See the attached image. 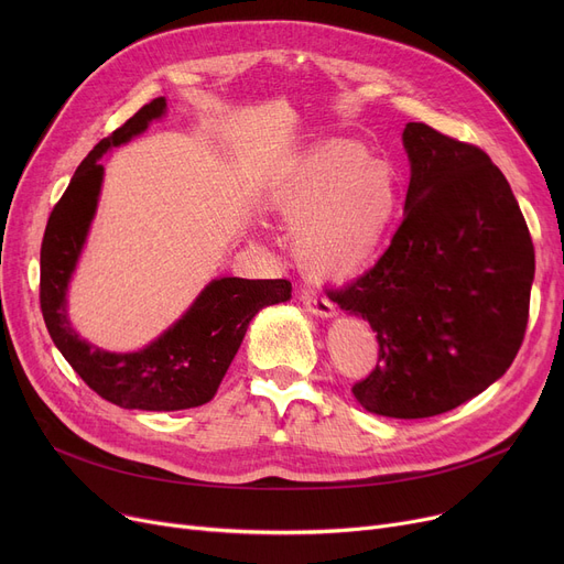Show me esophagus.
<instances>
[{"instance_id": "esophagus-1", "label": "esophagus", "mask_w": 564, "mask_h": 564, "mask_svg": "<svg viewBox=\"0 0 564 564\" xmlns=\"http://www.w3.org/2000/svg\"><path fill=\"white\" fill-rule=\"evenodd\" d=\"M300 300H302V304H304V308L306 311H311V313H315V315H319V317H332V315H336V306L324 297L322 292H317V290H304L302 294H300Z\"/></svg>"}]
</instances>
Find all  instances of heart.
Listing matches in <instances>:
<instances>
[{"label": "heart", "mask_w": 564, "mask_h": 564, "mask_svg": "<svg viewBox=\"0 0 564 564\" xmlns=\"http://www.w3.org/2000/svg\"><path fill=\"white\" fill-rule=\"evenodd\" d=\"M292 226V251L322 279L366 267L389 240L400 194L391 166L361 143L332 141L294 164L270 194Z\"/></svg>", "instance_id": "obj_1"}]
</instances>
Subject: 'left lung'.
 I'll list each match as a JSON object with an SVG mask.
<instances>
[{"label": "left lung", "mask_w": 564, "mask_h": 564, "mask_svg": "<svg viewBox=\"0 0 564 564\" xmlns=\"http://www.w3.org/2000/svg\"><path fill=\"white\" fill-rule=\"evenodd\" d=\"M404 219L375 267L327 297L377 332L364 409L430 419L506 375L523 343L535 249L521 207L482 148L406 123Z\"/></svg>", "instance_id": "8db88e82"}]
</instances>
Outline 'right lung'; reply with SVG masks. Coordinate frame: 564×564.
<instances>
[{
  "instance_id": "right-lung-1",
  "label": "right lung",
  "mask_w": 564,
  "mask_h": 564,
  "mask_svg": "<svg viewBox=\"0 0 564 564\" xmlns=\"http://www.w3.org/2000/svg\"><path fill=\"white\" fill-rule=\"evenodd\" d=\"M164 109V98L143 105L84 158L54 205L41 245V311L54 345L88 389L111 404L143 411H181L210 402L253 315L288 302L292 292L285 279H215L173 327L128 354L105 351L70 327L66 290L96 215L105 173L98 160L109 148L141 134Z\"/></svg>"
}]
</instances>
